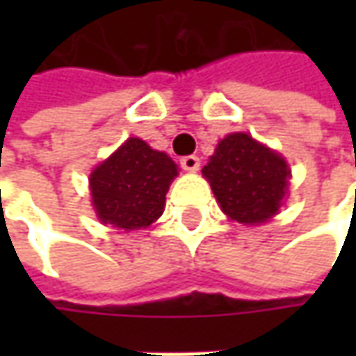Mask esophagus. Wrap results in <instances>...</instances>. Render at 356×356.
<instances>
[{
    "mask_svg": "<svg viewBox=\"0 0 356 356\" xmlns=\"http://www.w3.org/2000/svg\"><path fill=\"white\" fill-rule=\"evenodd\" d=\"M180 166L184 168L186 172H196L200 168V158L190 154V156L180 158Z\"/></svg>",
    "mask_w": 356,
    "mask_h": 356,
    "instance_id": "34e87169",
    "label": "esophagus"
}]
</instances>
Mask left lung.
<instances>
[{"mask_svg":"<svg viewBox=\"0 0 356 356\" xmlns=\"http://www.w3.org/2000/svg\"><path fill=\"white\" fill-rule=\"evenodd\" d=\"M202 174L227 218L257 226L280 212L291 170L275 150L234 132L220 140Z\"/></svg>","mask_w":356,"mask_h":356,"instance_id":"obj_1","label":"left lung"}]
</instances>
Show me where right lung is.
I'll return each mask as SVG.
<instances>
[{
	"mask_svg": "<svg viewBox=\"0 0 356 356\" xmlns=\"http://www.w3.org/2000/svg\"><path fill=\"white\" fill-rule=\"evenodd\" d=\"M178 166L140 138H129L90 172L89 186L97 218L132 232L148 227L164 212L166 192Z\"/></svg>",
	"mask_w": 356,
	"mask_h": 356,
	"instance_id": "add662e5",
	"label": "right lung"
}]
</instances>
